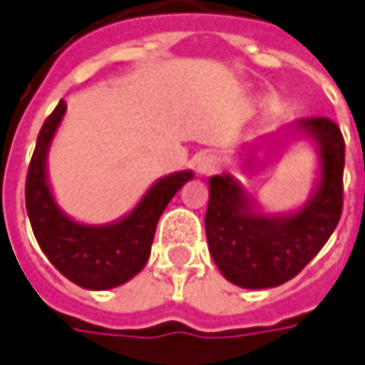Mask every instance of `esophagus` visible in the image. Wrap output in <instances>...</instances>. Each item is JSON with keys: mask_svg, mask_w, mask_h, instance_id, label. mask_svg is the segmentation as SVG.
I'll return each mask as SVG.
<instances>
[{"mask_svg": "<svg viewBox=\"0 0 365 365\" xmlns=\"http://www.w3.org/2000/svg\"><path fill=\"white\" fill-rule=\"evenodd\" d=\"M196 167H198L200 175H212L220 167V159L214 153L204 151L196 157Z\"/></svg>", "mask_w": 365, "mask_h": 365, "instance_id": "esophagus-1", "label": "esophagus"}]
</instances>
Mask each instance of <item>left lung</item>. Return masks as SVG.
<instances>
[{"instance_id": "8db88e82", "label": "left lung", "mask_w": 365, "mask_h": 365, "mask_svg": "<svg viewBox=\"0 0 365 365\" xmlns=\"http://www.w3.org/2000/svg\"><path fill=\"white\" fill-rule=\"evenodd\" d=\"M282 138H309L317 151V178L309 200L290 212H263L257 200L230 173L208 180L206 239L220 274L235 286L262 290L292 279L323 249L335 230L343 206L345 143L329 118H304L290 124ZM265 140L243 147L239 169L253 175L262 167Z\"/></svg>"}]
</instances>
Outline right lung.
<instances>
[{
  "label": "right lung",
  "mask_w": 365,
  "mask_h": 365,
  "mask_svg": "<svg viewBox=\"0 0 365 365\" xmlns=\"http://www.w3.org/2000/svg\"><path fill=\"white\" fill-rule=\"evenodd\" d=\"M65 112L67 103L61 100L40 128L26 178V210L40 249L63 276L86 290H110L145 267L161 214L183 183L194 180V171L183 169L157 180L135 208L114 222H79L56 204L48 182V151Z\"/></svg>",
  "instance_id": "add662e5"
}]
</instances>
